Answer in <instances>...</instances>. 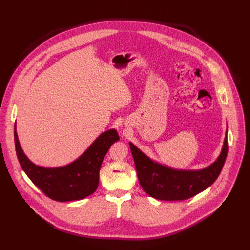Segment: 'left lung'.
<instances>
[{
	"label": "left lung",
	"instance_id": "8db88e82",
	"mask_svg": "<svg viewBox=\"0 0 250 250\" xmlns=\"http://www.w3.org/2000/svg\"><path fill=\"white\" fill-rule=\"evenodd\" d=\"M227 132L217 160L199 170L174 169L153 161L131 141L129 146L142 189L151 197L160 200H184L209 187L219 177L228 152Z\"/></svg>",
	"mask_w": 250,
	"mask_h": 250
}]
</instances>
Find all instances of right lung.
Segmentation results:
<instances>
[{"instance_id":"add662e5","label":"right lung","mask_w":250,"mask_h":250,"mask_svg":"<svg viewBox=\"0 0 250 250\" xmlns=\"http://www.w3.org/2000/svg\"><path fill=\"white\" fill-rule=\"evenodd\" d=\"M17 158L29 179L50 198L57 201L79 200L96 191L103 160L119 135L116 129L101 133L82 154L65 166L47 168L31 162L23 151L14 127Z\"/></svg>"}]
</instances>
